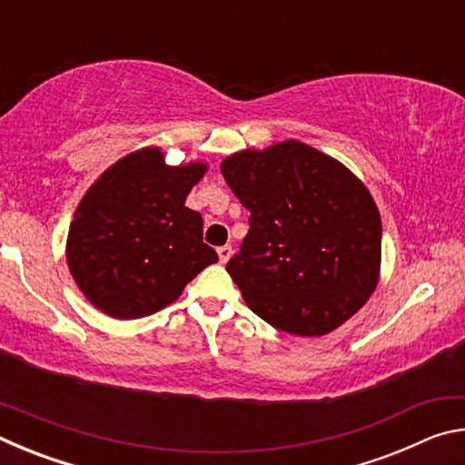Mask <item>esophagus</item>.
<instances>
[{
    "mask_svg": "<svg viewBox=\"0 0 465 465\" xmlns=\"http://www.w3.org/2000/svg\"><path fill=\"white\" fill-rule=\"evenodd\" d=\"M217 254H219V261L225 264L232 258L233 250H232V246H222V248H217Z\"/></svg>",
    "mask_w": 465,
    "mask_h": 465,
    "instance_id": "1",
    "label": "esophagus"
}]
</instances>
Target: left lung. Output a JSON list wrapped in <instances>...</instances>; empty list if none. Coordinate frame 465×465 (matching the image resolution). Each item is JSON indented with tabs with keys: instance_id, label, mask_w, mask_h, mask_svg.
Wrapping results in <instances>:
<instances>
[{
	"instance_id": "obj_1",
	"label": "left lung",
	"mask_w": 465,
	"mask_h": 465,
	"mask_svg": "<svg viewBox=\"0 0 465 465\" xmlns=\"http://www.w3.org/2000/svg\"><path fill=\"white\" fill-rule=\"evenodd\" d=\"M250 211L227 262L248 308L295 336L332 332L375 291L381 219L367 188L330 155L299 141L246 149L222 163Z\"/></svg>"
}]
</instances>
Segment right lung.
Segmentation results:
<instances>
[{
	"mask_svg": "<svg viewBox=\"0 0 465 465\" xmlns=\"http://www.w3.org/2000/svg\"><path fill=\"white\" fill-rule=\"evenodd\" d=\"M204 163L166 166L160 149L108 168L75 211L67 264L84 295L108 316L135 320L166 308L217 262L203 242V217L184 207Z\"/></svg>",
	"mask_w": 465,
	"mask_h": 465,
	"instance_id": "right-lung-1",
	"label": "right lung"
}]
</instances>
